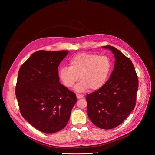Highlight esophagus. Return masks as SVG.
I'll return each instance as SVG.
<instances>
[{
  "label": "esophagus",
  "mask_w": 155,
  "mask_h": 155,
  "mask_svg": "<svg viewBox=\"0 0 155 155\" xmlns=\"http://www.w3.org/2000/svg\"><path fill=\"white\" fill-rule=\"evenodd\" d=\"M76 96H77V99H81V98H83V96L82 94H77Z\"/></svg>",
  "instance_id": "esophagus-1"
}]
</instances>
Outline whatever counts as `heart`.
Masks as SVG:
<instances>
[{
    "label": "heart",
    "mask_w": 155,
    "mask_h": 155,
    "mask_svg": "<svg viewBox=\"0 0 155 155\" xmlns=\"http://www.w3.org/2000/svg\"><path fill=\"white\" fill-rule=\"evenodd\" d=\"M69 68L63 67L59 70V79L64 85L72 87L79 80L75 90L83 91L90 88L96 91L105 83L112 69V63L105 56L97 54L79 53L69 61Z\"/></svg>",
    "instance_id": "b5f03b06"
}]
</instances>
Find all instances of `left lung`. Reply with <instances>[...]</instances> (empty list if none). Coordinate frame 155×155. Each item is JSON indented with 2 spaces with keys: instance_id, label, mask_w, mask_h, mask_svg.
I'll return each instance as SVG.
<instances>
[{
  "instance_id": "1",
  "label": "left lung",
  "mask_w": 155,
  "mask_h": 155,
  "mask_svg": "<svg viewBox=\"0 0 155 155\" xmlns=\"http://www.w3.org/2000/svg\"><path fill=\"white\" fill-rule=\"evenodd\" d=\"M102 47L114 54V69L102 87L86 95L87 112L96 126L110 129L122 123L134 108L139 80L129 58L112 46Z\"/></svg>"
}]
</instances>
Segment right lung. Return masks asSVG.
<instances>
[{
  "label": "right lung",
  "mask_w": 155,
  "mask_h": 155,
  "mask_svg": "<svg viewBox=\"0 0 155 155\" xmlns=\"http://www.w3.org/2000/svg\"><path fill=\"white\" fill-rule=\"evenodd\" d=\"M68 53L36 51L18 72L15 94L21 114L45 133L64 128L77 102L75 94L59 82V65Z\"/></svg>",
  "instance_id": "1"
}]
</instances>
